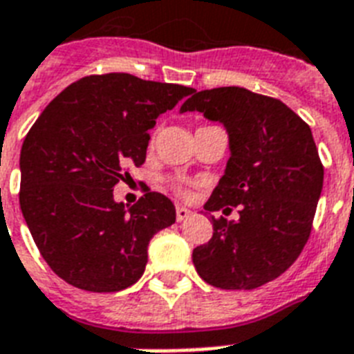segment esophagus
<instances>
[{
    "mask_svg": "<svg viewBox=\"0 0 354 354\" xmlns=\"http://www.w3.org/2000/svg\"><path fill=\"white\" fill-rule=\"evenodd\" d=\"M191 215H193V211L187 209V207H183V205H178L176 207V221L178 222L185 221V218H189Z\"/></svg>",
    "mask_w": 354,
    "mask_h": 354,
    "instance_id": "esophagus-1",
    "label": "esophagus"
}]
</instances>
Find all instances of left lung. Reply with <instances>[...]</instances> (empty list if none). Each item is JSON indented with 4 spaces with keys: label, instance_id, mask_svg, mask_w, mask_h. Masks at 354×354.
<instances>
[{
    "label": "left lung",
    "instance_id": "8db88e82",
    "mask_svg": "<svg viewBox=\"0 0 354 354\" xmlns=\"http://www.w3.org/2000/svg\"><path fill=\"white\" fill-rule=\"evenodd\" d=\"M185 112L227 132L230 160L204 209L241 205L236 221L211 216L213 236L193 250L194 268L224 290L263 286L290 268L310 235L324 187L313 132L286 104L239 86L193 91Z\"/></svg>",
    "mask_w": 354,
    "mask_h": 354
}]
</instances>
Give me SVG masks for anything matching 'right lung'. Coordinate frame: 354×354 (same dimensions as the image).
Wrapping results in <instances>:
<instances>
[{"label":"right lung","instance_id":"right-lung-1","mask_svg":"<svg viewBox=\"0 0 354 354\" xmlns=\"http://www.w3.org/2000/svg\"><path fill=\"white\" fill-rule=\"evenodd\" d=\"M193 91L128 73L91 75L36 119L19 154V207L41 257L66 283L119 292L143 275L150 239L174 224L176 209L161 193L124 207L113 187L128 167L145 163L156 119Z\"/></svg>","mask_w":354,"mask_h":354}]
</instances>
